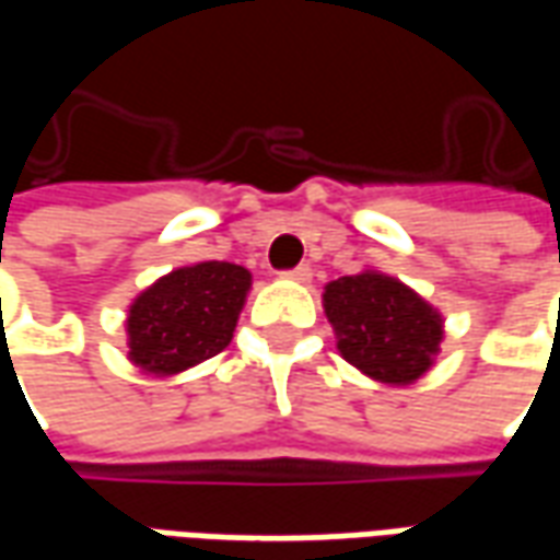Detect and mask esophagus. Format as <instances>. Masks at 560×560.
I'll return each instance as SVG.
<instances>
[{"label": "esophagus", "instance_id": "34e87169", "mask_svg": "<svg viewBox=\"0 0 560 560\" xmlns=\"http://www.w3.org/2000/svg\"><path fill=\"white\" fill-rule=\"evenodd\" d=\"M284 279H291V281H308L312 279V267L308 264H300V267H293L284 272Z\"/></svg>", "mask_w": 560, "mask_h": 560}]
</instances>
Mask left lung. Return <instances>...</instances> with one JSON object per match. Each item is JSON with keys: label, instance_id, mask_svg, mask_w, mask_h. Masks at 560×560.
Listing matches in <instances>:
<instances>
[{"label": "left lung", "instance_id": "obj_1", "mask_svg": "<svg viewBox=\"0 0 560 560\" xmlns=\"http://www.w3.org/2000/svg\"><path fill=\"white\" fill-rule=\"evenodd\" d=\"M324 312L341 357L381 384H413L441 351V315L408 284L375 269L329 281Z\"/></svg>", "mask_w": 560, "mask_h": 560}]
</instances>
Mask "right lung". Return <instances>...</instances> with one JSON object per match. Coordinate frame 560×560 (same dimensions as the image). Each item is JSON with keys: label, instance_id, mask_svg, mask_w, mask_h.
<instances>
[{"label": "right lung", "instance_id": "add662e5", "mask_svg": "<svg viewBox=\"0 0 560 560\" xmlns=\"http://www.w3.org/2000/svg\"><path fill=\"white\" fill-rule=\"evenodd\" d=\"M252 272L228 260L173 269L128 308V360L149 375H176L233 339Z\"/></svg>", "mask_w": 560, "mask_h": 560}]
</instances>
